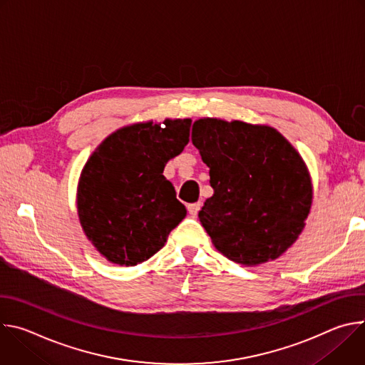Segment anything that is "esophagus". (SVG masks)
I'll use <instances>...</instances> for the list:
<instances>
[{"label": "esophagus", "instance_id": "1", "mask_svg": "<svg viewBox=\"0 0 365 365\" xmlns=\"http://www.w3.org/2000/svg\"><path fill=\"white\" fill-rule=\"evenodd\" d=\"M200 207H202V203H200V202L189 203V205H187V211H189V214H190L192 217H196L197 212L200 211Z\"/></svg>", "mask_w": 365, "mask_h": 365}]
</instances>
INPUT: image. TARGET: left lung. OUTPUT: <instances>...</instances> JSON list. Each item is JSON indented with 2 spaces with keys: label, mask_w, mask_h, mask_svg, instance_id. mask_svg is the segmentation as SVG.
Instances as JSON below:
<instances>
[{
  "label": "left lung",
  "mask_w": 365,
  "mask_h": 365,
  "mask_svg": "<svg viewBox=\"0 0 365 365\" xmlns=\"http://www.w3.org/2000/svg\"><path fill=\"white\" fill-rule=\"evenodd\" d=\"M192 143L210 168L214 195L199 220L214 245L240 264L282 255L299 237L312 205L307 169L274 128L202 118Z\"/></svg>",
  "instance_id": "8db88e82"
}]
</instances>
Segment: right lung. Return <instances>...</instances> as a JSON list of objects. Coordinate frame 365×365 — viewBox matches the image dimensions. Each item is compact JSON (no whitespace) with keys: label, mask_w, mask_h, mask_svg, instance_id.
<instances>
[{"label":"right lung","mask_w":365,"mask_h":365,"mask_svg":"<svg viewBox=\"0 0 365 365\" xmlns=\"http://www.w3.org/2000/svg\"><path fill=\"white\" fill-rule=\"evenodd\" d=\"M190 123L124 127L103 140L86 162L78 186V214L88 240L108 262H145L186 217L163 170L189 143Z\"/></svg>","instance_id":"obj_1"}]
</instances>
